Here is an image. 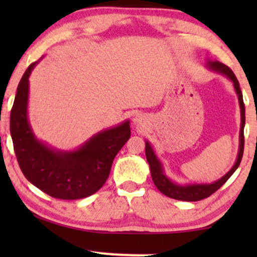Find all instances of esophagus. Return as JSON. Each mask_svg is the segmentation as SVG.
Here are the masks:
<instances>
[{
	"instance_id": "esophagus-1",
	"label": "esophagus",
	"mask_w": 257,
	"mask_h": 257,
	"mask_svg": "<svg viewBox=\"0 0 257 257\" xmlns=\"http://www.w3.org/2000/svg\"><path fill=\"white\" fill-rule=\"evenodd\" d=\"M133 122H135V125H137V126H143L144 119L140 117L139 114H137L136 117H135V119H133Z\"/></svg>"
}]
</instances>
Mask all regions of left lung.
Returning a JSON list of instances; mask_svg holds the SVG:
<instances>
[{"instance_id":"obj_1","label":"left lung","mask_w":257,"mask_h":257,"mask_svg":"<svg viewBox=\"0 0 257 257\" xmlns=\"http://www.w3.org/2000/svg\"><path fill=\"white\" fill-rule=\"evenodd\" d=\"M207 66L210 70L222 73L229 78L234 84V89L236 91L237 97H238V104H240L241 108V128H240V146H238V153H237V159L235 161L234 166L231 167V170L228 172L226 175H223L222 178L219 180L213 182V184H193V185H178L174 184L171 179L167 178V175L164 173L163 165L158 159L156 153L152 149V146L150 145L149 142H146L145 146V153H146V159L147 163L150 165L151 175H152V180L156 185V187L163 193L164 195L168 196V198L175 199V200H181V201H199V200L208 198L209 195H212L213 193H215L228 179H229L235 171L237 170L238 165H240L242 160V156H243V149H244V136H243V130H244V122H245V108L243 103V97H242V92L240 89V84L236 77H235L234 72L228 68L227 65L222 64L219 61H208L207 62Z\"/></svg>"}]
</instances>
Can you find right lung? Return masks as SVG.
I'll return each instance as SVG.
<instances>
[{
  "label": "right lung",
  "instance_id": "right-lung-1",
  "mask_svg": "<svg viewBox=\"0 0 257 257\" xmlns=\"http://www.w3.org/2000/svg\"><path fill=\"white\" fill-rule=\"evenodd\" d=\"M24 72L10 112V135L24 177L56 199H83L96 193L107 180L114 157L131 137L130 121L97 133L72 152L51 149L38 142L28 120L29 76Z\"/></svg>",
  "mask_w": 257,
  "mask_h": 257
}]
</instances>
